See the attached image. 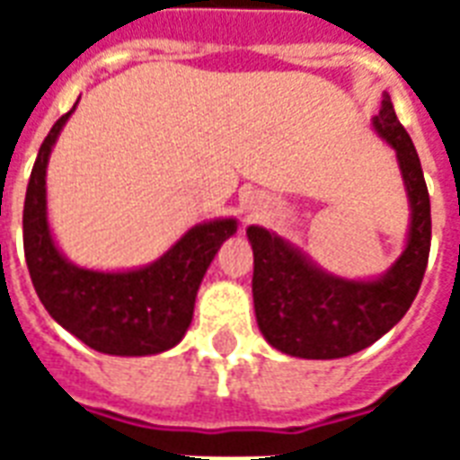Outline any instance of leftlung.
Masks as SVG:
<instances>
[{
    "mask_svg": "<svg viewBox=\"0 0 460 460\" xmlns=\"http://www.w3.org/2000/svg\"><path fill=\"white\" fill-rule=\"evenodd\" d=\"M379 138L396 150L411 202L406 251L379 279H341L324 272L296 245L262 226H248L252 245V303L258 327L274 349L307 360H332L367 349L408 313L425 277L432 241L429 193L420 157L399 124L389 95L372 119Z\"/></svg>",
    "mask_w": 460,
    "mask_h": 460,
    "instance_id": "8db88e82",
    "label": "left lung"
}]
</instances>
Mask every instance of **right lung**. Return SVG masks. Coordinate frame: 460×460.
<instances>
[{
	"label": "right lung",
	"mask_w": 460,
	"mask_h": 460,
	"mask_svg": "<svg viewBox=\"0 0 460 460\" xmlns=\"http://www.w3.org/2000/svg\"><path fill=\"white\" fill-rule=\"evenodd\" d=\"M74 110L47 133L25 190L23 251L32 287L61 327L100 353L153 356L173 349L190 327L209 262L236 234V219L195 224L162 258L140 270L95 272L68 262L47 224L45 176L49 153Z\"/></svg>",
	"instance_id": "right-lung-1"
}]
</instances>
